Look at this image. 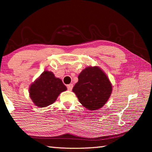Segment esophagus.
<instances>
[{
  "label": "esophagus",
  "mask_w": 152,
  "mask_h": 152,
  "mask_svg": "<svg viewBox=\"0 0 152 152\" xmlns=\"http://www.w3.org/2000/svg\"><path fill=\"white\" fill-rule=\"evenodd\" d=\"M67 88H68V91H72L73 88V84H68V85H67Z\"/></svg>",
  "instance_id": "34e87169"
}]
</instances>
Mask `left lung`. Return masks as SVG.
<instances>
[{"label":"left lung","instance_id":"1","mask_svg":"<svg viewBox=\"0 0 152 152\" xmlns=\"http://www.w3.org/2000/svg\"><path fill=\"white\" fill-rule=\"evenodd\" d=\"M72 91L87 109L96 110L106 103L112 92L109 79L99 67H87L78 76Z\"/></svg>","mask_w":152,"mask_h":152}]
</instances>
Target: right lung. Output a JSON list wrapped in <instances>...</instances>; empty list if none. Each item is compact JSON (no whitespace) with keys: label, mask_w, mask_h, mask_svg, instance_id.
<instances>
[{"label":"right lung","mask_w":152,"mask_h":152,"mask_svg":"<svg viewBox=\"0 0 152 152\" xmlns=\"http://www.w3.org/2000/svg\"><path fill=\"white\" fill-rule=\"evenodd\" d=\"M66 86L51 72L44 71L29 87V96L36 106L45 107L53 104Z\"/></svg>","instance_id":"obj_1"}]
</instances>
